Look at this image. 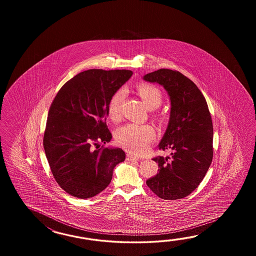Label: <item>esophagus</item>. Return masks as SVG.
Listing matches in <instances>:
<instances>
[{"label":"esophagus","instance_id":"obj_1","mask_svg":"<svg viewBox=\"0 0 256 256\" xmlns=\"http://www.w3.org/2000/svg\"><path fill=\"white\" fill-rule=\"evenodd\" d=\"M126 159L128 160V161H130V162H134V161H138V158L136 156H134V154H127V156H126Z\"/></svg>","mask_w":256,"mask_h":256}]
</instances>
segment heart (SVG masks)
Returning a JSON list of instances; mask_svg holds the SVG:
<instances>
[{
	"mask_svg": "<svg viewBox=\"0 0 256 256\" xmlns=\"http://www.w3.org/2000/svg\"><path fill=\"white\" fill-rule=\"evenodd\" d=\"M138 93L147 108L156 109L162 102V93L158 88L147 84L138 87ZM124 98V92L120 90L112 95L108 105V115L112 120L120 118V105ZM154 137V130L149 124H126L115 130V139L118 144L127 151L140 154L146 152Z\"/></svg>",
	"mask_w": 256,
	"mask_h": 256,
	"instance_id": "heart-1",
	"label": "heart"
}]
</instances>
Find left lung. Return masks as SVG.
<instances>
[{
  "instance_id": "obj_1",
  "label": "left lung",
  "mask_w": 256,
  "mask_h": 256,
  "mask_svg": "<svg viewBox=\"0 0 256 256\" xmlns=\"http://www.w3.org/2000/svg\"><path fill=\"white\" fill-rule=\"evenodd\" d=\"M168 93V126L159 149L172 150L171 158L158 156V174L146 181L163 200L188 196L200 184L213 158V126L207 102L196 84L176 70L161 68L144 76Z\"/></svg>"
}]
</instances>
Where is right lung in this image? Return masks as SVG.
I'll return each mask as SVG.
<instances>
[{"mask_svg": "<svg viewBox=\"0 0 256 256\" xmlns=\"http://www.w3.org/2000/svg\"><path fill=\"white\" fill-rule=\"evenodd\" d=\"M132 75L126 70L83 71L54 97L44 148L54 180L71 196H96L109 186L116 164L124 161V150L105 146L112 139L106 119L110 100Z\"/></svg>", "mask_w": 256, "mask_h": 256, "instance_id": "1", "label": "right lung"}]
</instances>
